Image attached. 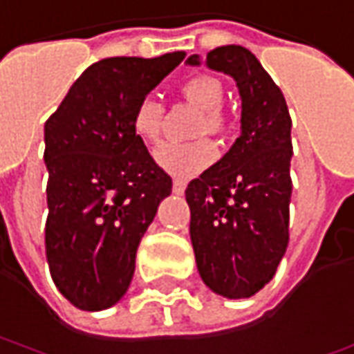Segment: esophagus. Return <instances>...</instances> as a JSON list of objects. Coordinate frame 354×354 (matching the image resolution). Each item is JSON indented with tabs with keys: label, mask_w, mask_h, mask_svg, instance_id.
<instances>
[{
	"label": "esophagus",
	"mask_w": 354,
	"mask_h": 354,
	"mask_svg": "<svg viewBox=\"0 0 354 354\" xmlns=\"http://www.w3.org/2000/svg\"><path fill=\"white\" fill-rule=\"evenodd\" d=\"M187 189V181L183 179H173V193L175 194H183Z\"/></svg>",
	"instance_id": "esophagus-1"
}]
</instances>
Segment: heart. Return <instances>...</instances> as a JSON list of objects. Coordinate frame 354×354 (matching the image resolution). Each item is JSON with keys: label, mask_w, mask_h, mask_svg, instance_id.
I'll return each mask as SVG.
<instances>
[{"label": "heart", "mask_w": 354, "mask_h": 354, "mask_svg": "<svg viewBox=\"0 0 354 354\" xmlns=\"http://www.w3.org/2000/svg\"><path fill=\"white\" fill-rule=\"evenodd\" d=\"M183 95L203 109L198 120V134H222L227 128V116L220 109L224 101V87L210 73H196L181 85ZM165 109L156 97H144L132 113V130L146 144H158L163 130ZM156 163L177 177H193L206 169L218 158V148L212 140L198 138L193 142H165L153 153Z\"/></svg>", "instance_id": "1"}]
</instances>
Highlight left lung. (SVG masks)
<instances>
[{
  "label": "left lung",
  "instance_id": "left-lung-1",
  "mask_svg": "<svg viewBox=\"0 0 354 354\" xmlns=\"http://www.w3.org/2000/svg\"><path fill=\"white\" fill-rule=\"evenodd\" d=\"M187 64L201 60L193 54ZM206 66L236 80L241 136L185 191L191 241L210 290L249 298L274 277L288 248L292 120L279 85L248 48L210 50Z\"/></svg>",
  "mask_w": 354,
  "mask_h": 354
}]
</instances>
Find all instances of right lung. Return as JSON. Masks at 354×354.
Masks as SVG:
<instances>
[{"label":"right lung","mask_w":354,"mask_h":354,"mask_svg":"<svg viewBox=\"0 0 354 354\" xmlns=\"http://www.w3.org/2000/svg\"><path fill=\"white\" fill-rule=\"evenodd\" d=\"M183 58L97 62L44 124L46 259L56 288L80 310L99 312L124 296L140 239L171 193V177L132 130V113Z\"/></svg>","instance_id":"add662e5"}]
</instances>
